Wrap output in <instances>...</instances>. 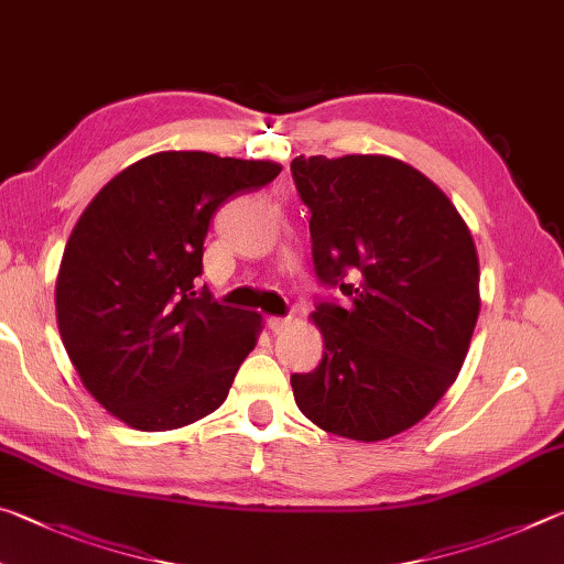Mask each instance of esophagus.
Masks as SVG:
<instances>
[{
	"label": "esophagus",
	"instance_id": "esophagus-1",
	"mask_svg": "<svg viewBox=\"0 0 564 564\" xmlns=\"http://www.w3.org/2000/svg\"><path fill=\"white\" fill-rule=\"evenodd\" d=\"M265 326H269L273 333H283V330H289V326H291V318L269 316V321H265Z\"/></svg>",
	"mask_w": 564,
	"mask_h": 564
}]
</instances>
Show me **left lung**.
Masks as SVG:
<instances>
[{"mask_svg": "<svg viewBox=\"0 0 564 564\" xmlns=\"http://www.w3.org/2000/svg\"><path fill=\"white\" fill-rule=\"evenodd\" d=\"M291 171L318 279L350 299L311 313L323 358L291 376L295 405L326 433L386 441L431 413L463 368L480 313L470 228L393 156H295Z\"/></svg>", "mask_w": 564, "mask_h": 564, "instance_id": "1", "label": "left lung"}]
</instances>
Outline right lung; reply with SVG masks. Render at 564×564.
<instances>
[{
	"label": "right lung",
	"instance_id": "add662e5",
	"mask_svg": "<svg viewBox=\"0 0 564 564\" xmlns=\"http://www.w3.org/2000/svg\"><path fill=\"white\" fill-rule=\"evenodd\" d=\"M279 174L273 161L159 151L76 221L56 275L59 336L84 388L133 431H174L226 400L261 316L196 291L204 238L218 206Z\"/></svg>",
	"mask_w": 564,
	"mask_h": 564
}]
</instances>
